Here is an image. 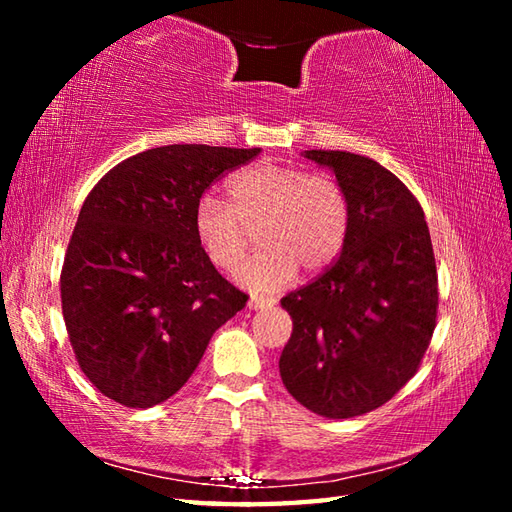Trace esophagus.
Segmentation results:
<instances>
[{
	"label": "esophagus",
	"instance_id": "1",
	"mask_svg": "<svg viewBox=\"0 0 512 512\" xmlns=\"http://www.w3.org/2000/svg\"><path fill=\"white\" fill-rule=\"evenodd\" d=\"M275 299L273 297H250L248 299V308L250 310H264V308H270L275 306Z\"/></svg>",
	"mask_w": 512,
	"mask_h": 512
}]
</instances>
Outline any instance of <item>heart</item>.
Returning a JSON list of instances; mask_svg holds the SVG:
<instances>
[{
    "label": "heart",
    "instance_id": "1",
    "mask_svg": "<svg viewBox=\"0 0 512 512\" xmlns=\"http://www.w3.org/2000/svg\"><path fill=\"white\" fill-rule=\"evenodd\" d=\"M352 224V204L341 182L328 173L301 167H248L228 182V206L213 195L195 204L193 228L209 262L235 270L250 248L255 231L262 248L239 270L248 290L284 288L301 268L317 275L341 255Z\"/></svg>",
    "mask_w": 512,
    "mask_h": 512
}]
</instances>
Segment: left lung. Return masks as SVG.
Instances as JSON below:
<instances>
[{
	"mask_svg": "<svg viewBox=\"0 0 512 512\" xmlns=\"http://www.w3.org/2000/svg\"><path fill=\"white\" fill-rule=\"evenodd\" d=\"M301 156L341 182L352 224L339 259L281 299L292 334L279 374L306 409L354 418L416 374L436 328V259L420 204L394 173L350 151Z\"/></svg>",
	"mask_w": 512,
	"mask_h": 512,
	"instance_id": "1",
	"label": "left lung"
}]
</instances>
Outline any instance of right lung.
Masks as SVG:
<instances>
[{"mask_svg": "<svg viewBox=\"0 0 512 512\" xmlns=\"http://www.w3.org/2000/svg\"><path fill=\"white\" fill-rule=\"evenodd\" d=\"M262 149L167 145L116 165L85 198L61 270L63 321L83 374L132 409L171 398L248 297L193 228L211 182Z\"/></svg>", "mask_w": 512, "mask_h": 512, "instance_id": "right-lung-1", "label": "right lung"}]
</instances>
